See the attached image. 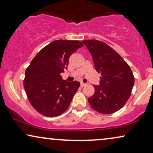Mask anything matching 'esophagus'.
I'll return each instance as SVG.
<instances>
[{
    "label": "esophagus",
    "instance_id": "esophagus-1",
    "mask_svg": "<svg viewBox=\"0 0 153 153\" xmlns=\"http://www.w3.org/2000/svg\"><path fill=\"white\" fill-rule=\"evenodd\" d=\"M85 85H86V83H83V82H81V87H84Z\"/></svg>",
    "mask_w": 153,
    "mask_h": 153
}]
</instances>
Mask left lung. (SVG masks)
Returning <instances> with one entry per match:
<instances>
[{
  "label": "left lung",
  "mask_w": 153,
  "mask_h": 153,
  "mask_svg": "<svg viewBox=\"0 0 153 153\" xmlns=\"http://www.w3.org/2000/svg\"><path fill=\"white\" fill-rule=\"evenodd\" d=\"M93 57L100 85H94L95 93L88 98L96 111L110 114L120 110L130 97L134 76L129 65L106 43L96 39L83 40Z\"/></svg>",
  "instance_id": "8db88e82"
}]
</instances>
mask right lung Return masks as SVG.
I'll use <instances>...</instances> for the list:
<instances>
[{
	"mask_svg": "<svg viewBox=\"0 0 153 153\" xmlns=\"http://www.w3.org/2000/svg\"><path fill=\"white\" fill-rule=\"evenodd\" d=\"M83 45L78 40L59 39L39 51L25 72L24 85L28 99L37 111L56 117L68 109L80 86L74 81L62 80L70 56Z\"/></svg>",
	"mask_w": 153,
	"mask_h": 153,
	"instance_id": "add662e5",
	"label": "right lung"
}]
</instances>
